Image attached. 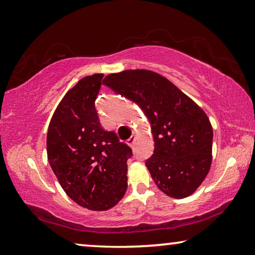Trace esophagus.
<instances>
[{
	"mask_svg": "<svg viewBox=\"0 0 255 255\" xmlns=\"http://www.w3.org/2000/svg\"><path fill=\"white\" fill-rule=\"evenodd\" d=\"M133 143H135V136H131V137H129L128 139H127V144L130 146V147H132L133 146Z\"/></svg>",
	"mask_w": 255,
	"mask_h": 255,
	"instance_id": "1",
	"label": "esophagus"
}]
</instances>
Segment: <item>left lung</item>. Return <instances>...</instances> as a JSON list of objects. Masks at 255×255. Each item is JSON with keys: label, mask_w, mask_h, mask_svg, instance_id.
Returning <instances> with one entry per match:
<instances>
[{"label": "left lung", "mask_w": 255, "mask_h": 255, "mask_svg": "<svg viewBox=\"0 0 255 255\" xmlns=\"http://www.w3.org/2000/svg\"><path fill=\"white\" fill-rule=\"evenodd\" d=\"M103 84L135 102L148 118L155 148L145 164L158 189L173 198L192 195L211 164L213 128L204 110L152 71L110 74Z\"/></svg>", "instance_id": "1"}]
</instances>
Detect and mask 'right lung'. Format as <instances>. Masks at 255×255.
<instances>
[{"label": "right lung", "mask_w": 255, "mask_h": 255, "mask_svg": "<svg viewBox=\"0 0 255 255\" xmlns=\"http://www.w3.org/2000/svg\"><path fill=\"white\" fill-rule=\"evenodd\" d=\"M103 74L85 76L55 110L47 133V156L73 201L91 210L117 205L127 190L132 150L101 127L96 108Z\"/></svg>", "instance_id": "right-lung-1"}]
</instances>
